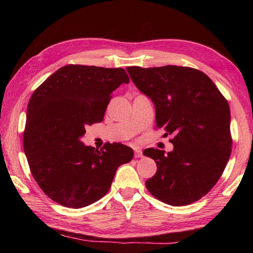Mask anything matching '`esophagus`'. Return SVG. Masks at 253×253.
Wrapping results in <instances>:
<instances>
[{
	"label": "esophagus",
	"mask_w": 253,
	"mask_h": 253,
	"mask_svg": "<svg viewBox=\"0 0 253 253\" xmlns=\"http://www.w3.org/2000/svg\"><path fill=\"white\" fill-rule=\"evenodd\" d=\"M133 150H135V157H136V158H141V157H143L142 151H141V150L139 149L138 147H135V148H133Z\"/></svg>",
	"instance_id": "34e87169"
}]
</instances>
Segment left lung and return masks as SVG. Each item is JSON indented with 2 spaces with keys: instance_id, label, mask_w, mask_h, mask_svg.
<instances>
[{
  "instance_id": "obj_1",
  "label": "left lung",
  "mask_w": 253,
  "mask_h": 253,
  "mask_svg": "<svg viewBox=\"0 0 253 253\" xmlns=\"http://www.w3.org/2000/svg\"><path fill=\"white\" fill-rule=\"evenodd\" d=\"M136 87L151 99L155 122L173 135V151L149 148L158 170L146 181L152 196L173 207L198 201L223 174L232 152L227 101L206 74L168 65L127 67Z\"/></svg>"
}]
</instances>
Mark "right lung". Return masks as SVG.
<instances>
[{
  "label": "right lung",
  "mask_w": 253,
  "mask_h": 253,
  "mask_svg": "<svg viewBox=\"0 0 253 253\" xmlns=\"http://www.w3.org/2000/svg\"><path fill=\"white\" fill-rule=\"evenodd\" d=\"M129 83L123 68L66 65L32 93L24 150L35 180L53 201L72 209L90 206L110 190L132 149L106 143L100 151L80 140L85 127L103 121L111 94Z\"/></svg>",
  "instance_id": "obj_1"
}]
</instances>
